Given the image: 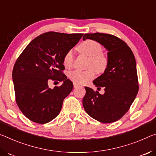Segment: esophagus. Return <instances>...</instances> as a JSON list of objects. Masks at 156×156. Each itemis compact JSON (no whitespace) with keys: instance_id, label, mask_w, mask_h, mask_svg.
I'll return each instance as SVG.
<instances>
[{"instance_id":"obj_1","label":"esophagus","mask_w":156,"mask_h":156,"mask_svg":"<svg viewBox=\"0 0 156 156\" xmlns=\"http://www.w3.org/2000/svg\"><path fill=\"white\" fill-rule=\"evenodd\" d=\"M74 88H77L78 86H80V85H79V84H77V83H74Z\"/></svg>"}]
</instances>
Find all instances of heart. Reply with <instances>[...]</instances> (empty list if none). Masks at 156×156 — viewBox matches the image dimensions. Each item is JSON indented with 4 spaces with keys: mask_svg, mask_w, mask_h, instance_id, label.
Listing matches in <instances>:
<instances>
[{
    "mask_svg": "<svg viewBox=\"0 0 156 156\" xmlns=\"http://www.w3.org/2000/svg\"><path fill=\"white\" fill-rule=\"evenodd\" d=\"M80 50L83 54L90 57L88 67L85 70H75L69 73V78L77 84H85L95 76V70L98 73H103L106 70L108 60L106 56L101 53V44L93 40H86L80 46ZM74 55L73 50H69L63 58V65L66 68H70L73 65Z\"/></svg>",
    "mask_w": 156,
    "mask_h": 156,
    "instance_id": "obj_1",
    "label": "heart"
}]
</instances>
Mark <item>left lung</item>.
Here are the masks:
<instances>
[{"label":"left lung","instance_id":"8db88e82","mask_svg":"<svg viewBox=\"0 0 156 156\" xmlns=\"http://www.w3.org/2000/svg\"><path fill=\"white\" fill-rule=\"evenodd\" d=\"M86 39L95 41L106 48L108 64L104 73L93 81L97 87L104 88V93L101 95L85 87L83 108L96 120L112 123L129 111L138 92L136 58L126 43L115 36L99 32L85 34L83 40Z\"/></svg>","mask_w":156,"mask_h":156}]
</instances>
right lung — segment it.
I'll list each match as a JSON object with an SVG mask.
<instances>
[{"mask_svg":"<svg viewBox=\"0 0 156 156\" xmlns=\"http://www.w3.org/2000/svg\"><path fill=\"white\" fill-rule=\"evenodd\" d=\"M83 34L45 32L33 39L15 63L12 78L16 101L23 113L38 124H46L59 114L73 83L62 70L63 58ZM63 81L52 89L48 81Z\"/></svg>","mask_w":156,"mask_h":156,"instance_id":"add662e5","label":"right lung"}]
</instances>
